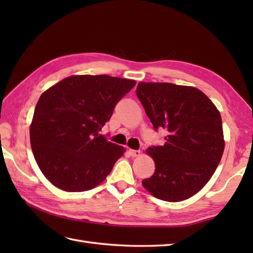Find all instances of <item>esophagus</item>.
<instances>
[{
    "label": "esophagus",
    "mask_w": 253,
    "mask_h": 253,
    "mask_svg": "<svg viewBox=\"0 0 253 253\" xmlns=\"http://www.w3.org/2000/svg\"><path fill=\"white\" fill-rule=\"evenodd\" d=\"M129 154L132 158H137V157H140L141 152L139 151V150H129Z\"/></svg>",
    "instance_id": "esophagus-1"
}]
</instances>
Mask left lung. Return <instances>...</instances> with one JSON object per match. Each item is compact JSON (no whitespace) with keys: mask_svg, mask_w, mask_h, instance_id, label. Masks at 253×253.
Listing matches in <instances>:
<instances>
[{"mask_svg":"<svg viewBox=\"0 0 253 253\" xmlns=\"http://www.w3.org/2000/svg\"><path fill=\"white\" fill-rule=\"evenodd\" d=\"M136 93L165 143L146 150L154 174L142 185L160 200L177 202L196 195L215 171L224 152L222 118L201 90L169 83H139Z\"/></svg>","mask_w":253,"mask_h":253,"instance_id":"left-lung-1","label":"left lung"}]
</instances>
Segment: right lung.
Here are the masks:
<instances>
[{"mask_svg":"<svg viewBox=\"0 0 253 253\" xmlns=\"http://www.w3.org/2000/svg\"><path fill=\"white\" fill-rule=\"evenodd\" d=\"M135 84L107 75H74L41 94L30 124V143L47 180L64 191L80 192L106 178L125 148L99 131Z\"/></svg>","mask_w":253,"mask_h":253,"instance_id":"obj_1","label":"right lung"}]
</instances>
